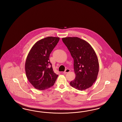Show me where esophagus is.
I'll use <instances>...</instances> for the list:
<instances>
[{
	"label": "esophagus",
	"mask_w": 122,
	"mask_h": 122,
	"mask_svg": "<svg viewBox=\"0 0 122 122\" xmlns=\"http://www.w3.org/2000/svg\"><path fill=\"white\" fill-rule=\"evenodd\" d=\"M70 69H66V70H65L64 71V74H66V73H68L70 72Z\"/></svg>",
	"instance_id": "obj_1"
}]
</instances>
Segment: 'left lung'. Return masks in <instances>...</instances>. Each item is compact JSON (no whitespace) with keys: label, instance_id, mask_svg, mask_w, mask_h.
<instances>
[{"label":"left lung","instance_id":"obj_1","mask_svg":"<svg viewBox=\"0 0 122 122\" xmlns=\"http://www.w3.org/2000/svg\"><path fill=\"white\" fill-rule=\"evenodd\" d=\"M74 59L75 79L70 85L84 91L91 87L97 80L99 72L98 60L92 47L86 41L77 37L62 38Z\"/></svg>","mask_w":122,"mask_h":122}]
</instances>
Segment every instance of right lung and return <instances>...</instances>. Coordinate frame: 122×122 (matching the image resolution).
<instances>
[{"instance_id":"obj_1","label":"right lung","mask_w":122,"mask_h":122,"mask_svg":"<svg viewBox=\"0 0 122 122\" xmlns=\"http://www.w3.org/2000/svg\"><path fill=\"white\" fill-rule=\"evenodd\" d=\"M59 39L48 36L37 41L27 56L26 76L30 83L37 90L42 91L52 87L58 76L54 72L49 58Z\"/></svg>"}]
</instances>
